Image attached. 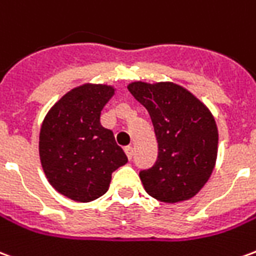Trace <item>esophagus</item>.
<instances>
[{"instance_id":"34e87169","label":"esophagus","mask_w":256,"mask_h":256,"mask_svg":"<svg viewBox=\"0 0 256 256\" xmlns=\"http://www.w3.org/2000/svg\"><path fill=\"white\" fill-rule=\"evenodd\" d=\"M124 152H126V155H128V160H132V159H133V156H134L133 148H130V146H128V148H126V150H124Z\"/></svg>"}]
</instances>
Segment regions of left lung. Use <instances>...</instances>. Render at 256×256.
Returning a JSON list of instances; mask_svg holds the SVG:
<instances>
[{
	"mask_svg": "<svg viewBox=\"0 0 256 256\" xmlns=\"http://www.w3.org/2000/svg\"><path fill=\"white\" fill-rule=\"evenodd\" d=\"M128 89L150 114L158 140V160L140 172L146 193L164 203L193 198L216 162L218 128L212 114L172 82H133Z\"/></svg>",
	"mask_w": 256,
	"mask_h": 256,
	"instance_id": "obj_1",
	"label": "left lung"
}]
</instances>
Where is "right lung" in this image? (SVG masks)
<instances>
[{"label": "right lung", "mask_w": 256, "mask_h": 256, "mask_svg": "<svg viewBox=\"0 0 256 256\" xmlns=\"http://www.w3.org/2000/svg\"><path fill=\"white\" fill-rule=\"evenodd\" d=\"M115 93L108 84H84L49 110L40 133V159L48 181L66 198L88 203L110 188L112 172L128 163L114 133L100 123Z\"/></svg>", "instance_id": "right-lung-1"}]
</instances>
